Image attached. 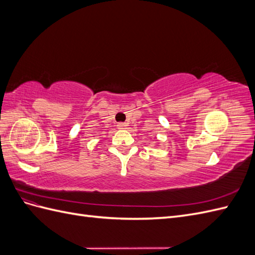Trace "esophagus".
Instances as JSON below:
<instances>
[{"mask_svg": "<svg viewBox=\"0 0 255 255\" xmlns=\"http://www.w3.org/2000/svg\"><path fill=\"white\" fill-rule=\"evenodd\" d=\"M118 128L119 129H126L127 128H128V123H126V122H120V123H118Z\"/></svg>", "mask_w": 255, "mask_h": 255, "instance_id": "obj_1", "label": "esophagus"}]
</instances>
